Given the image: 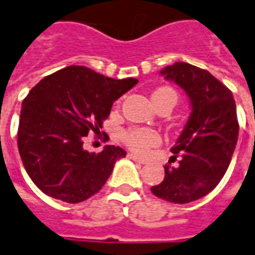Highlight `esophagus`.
<instances>
[{
	"label": "esophagus",
	"instance_id": "obj_1",
	"mask_svg": "<svg viewBox=\"0 0 255 255\" xmlns=\"http://www.w3.org/2000/svg\"><path fill=\"white\" fill-rule=\"evenodd\" d=\"M128 156H129L131 160H134V162H138V163H141V165H145V163H147V160H144V159H141V158H138V156H137V155H134V153H129Z\"/></svg>",
	"mask_w": 255,
	"mask_h": 255
}]
</instances>
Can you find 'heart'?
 Masks as SVG:
<instances>
[{"mask_svg": "<svg viewBox=\"0 0 255 255\" xmlns=\"http://www.w3.org/2000/svg\"><path fill=\"white\" fill-rule=\"evenodd\" d=\"M166 96H173L177 100L176 93L169 88H160L155 90L152 93V102L156 106L160 103ZM122 141L130 148L131 151L137 153H145L148 149L152 147H156L160 142V134L153 129L149 128H130L122 133Z\"/></svg>", "mask_w": 255, "mask_h": 255, "instance_id": "heart-1", "label": "heart"}]
</instances>
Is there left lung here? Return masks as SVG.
I'll list each match as a JSON object with an SVG mask.
<instances>
[{
    "mask_svg": "<svg viewBox=\"0 0 255 255\" xmlns=\"http://www.w3.org/2000/svg\"><path fill=\"white\" fill-rule=\"evenodd\" d=\"M160 74L185 90L192 113L171 148L178 166L166 165L163 181L151 191L184 205L211 192L228 169L239 134L236 104L232 92L203 68L177 61Z\"/></svg>",
    "mask_w": 255,
    "mask_h": 255,
    "instance_id": "obj_1",
    "label": "left lung"
}]
</instances>
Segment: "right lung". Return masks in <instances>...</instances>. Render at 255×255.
<instances>
[{
    "label": "right lung",
    "mask_w": 255,
    "mask_h": 255,
    "mask_svg": "<svg viewBox=\"0 0 255 255\" xmlns=\"http://www.w3.org/2000/svg\"><path fill=\"white\" fill-rule=\"evenodd\" d=\"M137 82L68 66L28 92L21 103L17 147L27 174L44 194L79 203L103 188L126 151L106 145L102 152H88L84 137L100 133L114 102Z\"/></svg>",
    "instance_id": "1"
}]
</instances>
